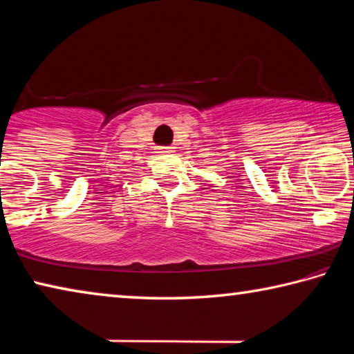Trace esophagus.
Masks as SVG:
<instances>
[{
	"instance_id": "34e87169",
	"label": "esophagus",
	"mask_w": 354,
	"mask_h": 354,
	"mask_svg": "<svg viewBox=\"0 0 354 354\" xmlns=\"http://www.w3.org/2000/svg\"><path fill=\"white\" fill-rule=\"evenodd\" d=\"M156 153H158V154L175 153V148H173V147H156Z\"/></svg>"
}]
</instances>
